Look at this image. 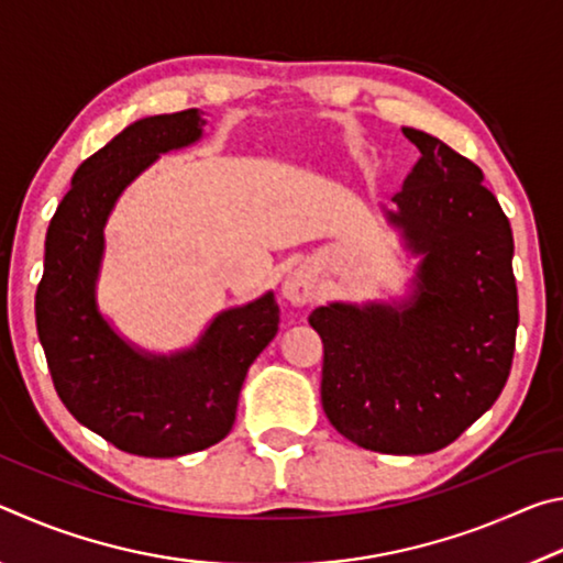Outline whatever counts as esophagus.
Segmentation results:
<instances>
[{"label": "esophagus", "instance_id": "1", "mask_svg": "<svg viewBox=\"0 0 563 563\" xmlns=\"http://www.w3.org/2000/svg\"><path fill=\"white\" fill-rule=\"evenodd\" d=\"M283 295L295 305H305L316 298V280L310 278V273L292 271L283 283Z\"/></svg>", "mask_w": 563, "mask_h": 563}]
</instances>
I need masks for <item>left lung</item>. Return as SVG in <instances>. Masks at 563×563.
<instances>
[{"label":"left lung","instance_id":"obj_1","mask_svg":"<svg viewBox=\"0 0 563 563\" xmlns=\"http://www.w3.org/2000/svg\"><path fill=\"white\" fill-rule=\"evenodd\" d=\"M419 161L387 221L422 255L402 302H330L310 312L325 347L322 409L365 450L427 454L454 442L507 385L519 325L509 218L482 168L402 129Z\"/></svg>","mask_w":563,"mask_h":563}]
</instances>
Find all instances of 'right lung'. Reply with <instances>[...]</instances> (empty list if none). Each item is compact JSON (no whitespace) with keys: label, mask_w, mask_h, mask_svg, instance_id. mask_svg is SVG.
Returning a JSON list of instances; mask_svg holds the SVG:
<instances>
[{"label":"right lung","mask_w":563,"mask_h":563,"mask_svg":"<svg viewBox=\"0 0 563 563\" xmlns=\"http://www.w3.org/2000/svg\"><path fill=\"white\" fill-rule=\"evenodd\" d=\"M203 126L198 109L133 121L76 168L46 231L34 310L56 395L84 427L139 456H180L221 442L247 367L280 322L275 295L265 292L216 316L194 347L154 355L129 345L99 312L109 213L141 170L196 144Z\"/></svg>","instance_id":"obj_1"}]
</instances>
